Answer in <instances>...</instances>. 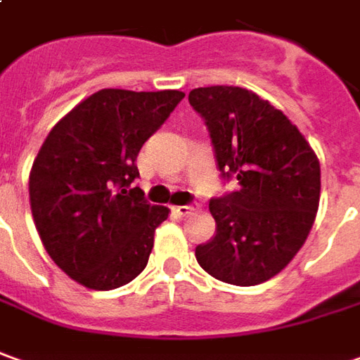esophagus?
Instances as JSON below:
<instances>
[{"mask_svg":"<svg viewBox=\"0 0 360 360\" xmlns=\"http://www.w3.org/2000/svg\"><path fill=\"white\" fill-rule=\"evenodd\" d=\"M171 211H173V214H177V217H185V214H189L193 211V207L191 205H177V207H171Z\"/></svg>","mask_w":360,"mask_h":360,"instance_id":"34e87169","label":"esophagus"}]
</instances>
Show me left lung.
I'll use <instances>...</instances> for the list:
<instances>
[{"label":"left lung","instance_id":"obj_1","mask_svg":"<svg viewBox=\"0 0 360 360\" xmlns=\"http://www.w3.org/2000/svg\"><path fill=\"white\" fill-rule=\"evenodd\" d=\"M211 134L222 179L238 189L214 197L217 234L195 248L205 272L232 285H256L282 272L315 221L321 169L302 131L252 90L207 86L189 92Z\"/></svg>","mask_w":360,"mask_h":360}]
</instances>
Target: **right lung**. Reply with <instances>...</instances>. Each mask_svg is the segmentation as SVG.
<instances>
[{"instance_id":"obj_1","label":"right lung","mask_w":360,"mask_h":360,"mask_svg":"<svg viewBox=\"0 0 360 360\" xmlns=\"http://www.w3.org/2000/svg\"><path fill=\"white\" fill-rule=\"evenodd\" d=\"M179 90L104 88L49 131L29 175L31 212L45 250L63 272L108 292L148 266L153 232L169 209L149 205L138 153L181 100Z\"/></svg>"}]
</instances>
